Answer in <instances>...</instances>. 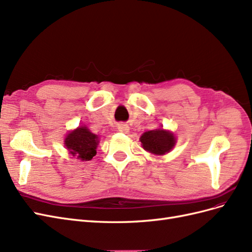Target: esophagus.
Here are the masks:
<instances>
[{"label":"esophagus","instance_id":"34e87169","mask_svg":"<svg viewBox=\"0 0 252 252\" xmlns=\"http://www.w3.org/2000/svg\"><path fill=\"white\" fill-rule=\"evenodd\" d=\"M118 130L122 133H128L129 132V126L127 124H119Z\"/></svg>","mask_w":252,"mask_h":252}]
</instances>
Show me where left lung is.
<instances>
[{
  "instance_id": "left-lung-1",
  "label": "left lung",
  "mask_w": 252,
  "mask_h": 252,
  "mask_svg": "<svg viewBox=\"0 0 252 252\" xmlns=\"http://www.w3.org/2000/svg\"><path fill=\"white\" fill-rule=\"evenodd\" d=\"M143 148L150 154L163 156L169 152L175 145L174 134L162 128L144 132L140 138Z\"/></svg>"
}]
</instances>
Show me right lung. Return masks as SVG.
Here are the masks:
<instances>
[{"instance_id":"add662e5","label":"right lung","mask_w":252,"mask_h":252,"mask_svg":"<svg viewBox=\"0 0 252 252\" xmlns=\"http://www.w3.org/2000/svg\"><path fill=\"white\" fill-rule=\"evenodd\" d=\"M64 144L72 157L81 161H90L96 155L98 136L86 126H80L67 134Z\"/></svg>"}]
</instances>
